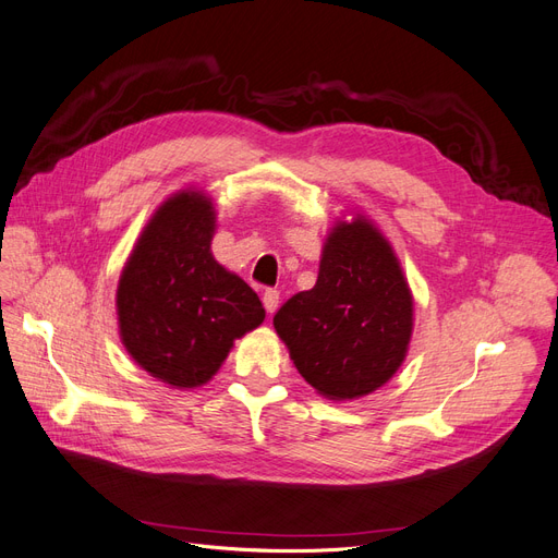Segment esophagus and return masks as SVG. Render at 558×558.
<instances>
[{"mask_svg": "<svg viewBox=\"0 0 558 558\" xmlns=\"http://www.w3.org/2000/svg\"><path fill=\"white\" fill-rule=\"evenodd\" d=\"M278 299H280V294L276 292V290H266L264 292V296H262V303H264V307H266V313H276L278 311Z\"/></svg>", "mask_w": 558, "mask_h": 558, "instance_id": "obj_1", "label": "esophagus"}]
</instances>
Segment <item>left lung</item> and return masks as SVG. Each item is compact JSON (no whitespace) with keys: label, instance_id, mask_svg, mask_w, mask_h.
Here are the masks:
<instances>
[{"label":"left lung","instance_id":"obj_1","mask_svg":"<svg viewBox=\"0 0 558 558\" xmlns=\"http://www.w3.org/2000/svg\"><path fill=\"white\" fill-rule=\"evenodd\" d=\"M274 326L326 400H359L393 379L414 333V296L379 227L363 214L336 220L315 287L287 301Z\"/></svg>","mask_w":558,"mask_h":558}]
</instances>
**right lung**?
I'll return each instance as SVG.
<instances>
[{"label":"right lung","instance_id":"1","mask_svg":"<svg viewBox=\"0 0 558 558\" xmlns=\"http://www.w3.org/2000/svg\"><path fill=\"white\" fill-rule=\"evenodd\" d=\"M214 199L183 189L165 199L121 268L119 338L131 359L170 388L209 384L234 340L257 328L259 296L211 253Z\"/></svg>","mask_w":558,"mask_h":558}]
</instances>
